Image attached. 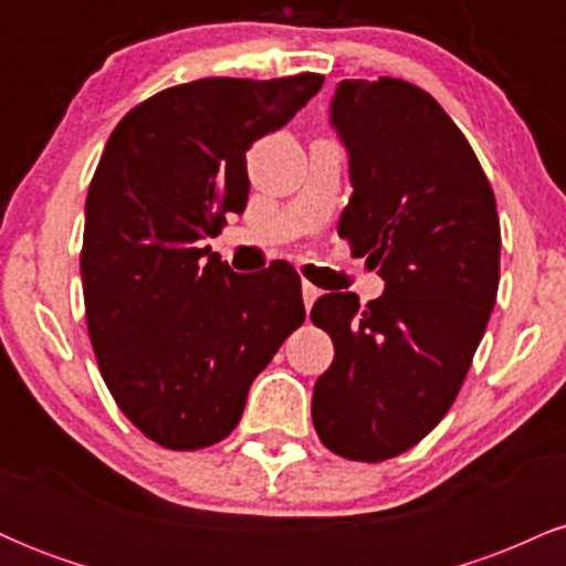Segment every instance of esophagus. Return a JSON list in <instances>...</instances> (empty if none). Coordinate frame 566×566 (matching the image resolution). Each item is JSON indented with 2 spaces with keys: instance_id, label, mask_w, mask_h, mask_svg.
I'll return each instance as SVG.
<instances>
[{
  "instance_id": "esophagus-1",
  "label": "esophagus",
  "mask_w": 566,
  "mask_h": 566,
  "mask_svg": "<svg viewBox=\"0 0 566 566\" xmlns=\"http://www.w3.org/2000/svg\"><path fill=\"white\" fill-rule=\"evenodd\" d=\"M301 290H303V303H305V308H311V305L316 303V297L322 295V290L314 287V284H311V282H303Z\"/></svg>"
}]
</instances>
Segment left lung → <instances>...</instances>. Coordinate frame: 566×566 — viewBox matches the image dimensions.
I'll return each instance as SVG.
<instances>
[{
    "label": "left lung",
    "mask_w": 566,
    "mask_h": 566,
    "mask_svg": "<svg viewBox=\"0 0 566 566\" xmlns=\"http://www.w3.org/2000/svg\"><path fill=\"white\" fill-rule=\"evenodd\" d=\"M329 119L354 184L337 233L386 292L311 308L335 346L311 418L327 450L380 463L431 433L469 375L497 297L500 220L471 143L426 90L343 80Z\"/></svg>",
    "instance_id": "1"
}]
</instances>
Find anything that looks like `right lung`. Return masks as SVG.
<instances>
[{"label":"right lung","instance_id":"right-lung-1","mask_svg":"<svg viewBox=\"0 0 566 566\" xmlns=\"http://www.w3.org/2000/svg\"><path fill=\"white\" fill-rule=\"evenodd\" d=\"M322 82L305 71L175 84L138 103L103 148L84 205L87 333L116 405L167 450L229 437L255 375L305 319L290 263L237 274L199 242L244 212L247 148Z\"/></svg>","mask_w":566,"mask_h":566}]
</instances>
